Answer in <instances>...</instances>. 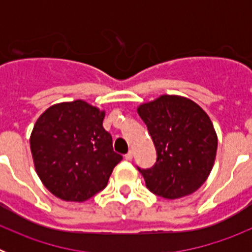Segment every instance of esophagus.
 <instances>
[{"label":"esophagus","mask_w":252,"mask_h":252,"mask_svg":"<svg viewBox=\"0 0 252 252\" xmlns=\"http://www.w3.org/2000/svg\"><path fill=\"white\" fill-rule=\"evenodd\" d=\"M132 157H133V154H132V151H128L127 154H126V155H125V159L126 160H132Z\"/></svg>","instance_id":"obj_1"}]
</instances>
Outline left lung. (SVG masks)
Listing matches in <instances>:
<instances>
[{
  "mask_svg": "<svg viewBox=\"0 0 252 252\" xmlns=\"http://www.w3.org/2000/svg\"><path fill=\"white\" fill-rule=\"evenodd\" d=\"M137 113L148 126L158 159L139 169L150 192L178 199L201 188L215 164L217 133L206 111L192 99L162 94L141 103Z\"/></svg>",
  "mask_w": 252,
  "mask_h": 252,
  "instance_id": "left-lung-1",
  "label": "left lung"
}]
</instances>
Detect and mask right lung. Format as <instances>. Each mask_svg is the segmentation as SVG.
<instances>
[{"instance_id": "right-lung-1", "label": "right lung", "mask_w": 252, "mask_h": 252, "mask_svg": "<svg viewBox=\"0 0 252 252\" xmlns=\"http://www.w3.org/2000/svg\"><path fill=\"white\" fill-rule=\"evenodd\" d=\"M104 115L77 99L53 104L35 122L30 135L35 171L55 197L84 202L106 188L122 157L103 128Z\"/></svg>"}]
</instances>
